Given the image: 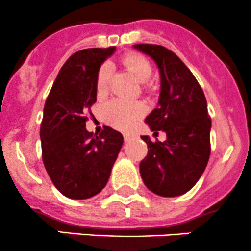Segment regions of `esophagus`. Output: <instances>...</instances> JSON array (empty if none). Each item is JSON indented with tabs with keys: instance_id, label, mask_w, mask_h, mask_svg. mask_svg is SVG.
I'll return each mask as SVG.
<instances>
[{
	"instance_id": "esophagus-1",
	"label": "esophagus",
	"mask_w": 251,
	"mask_h": 251,
	"mask_svg": "<svg viewBox=\"0 0 251 251\" xmlns=\"http://www.w3.org/2000/svg\"><path fill=\"white\" fill-rule=\"evenodd\" d=\"M123 136H125L126 141H129L130 139H133L134 136H135V134H134V133H125V134H123Z\"/></svg>"
}]
</instances>
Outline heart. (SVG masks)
Returning <instances> with one entry per match:
<instances>
[{
    "label": "heart",
    "instance_id": "heart-1",
    "mask_svg": "<svg viewBox=\"0 0 251 251\" xmlns=\"http://www.w3.org/2000/svg\"><path fill=\"white\" fill-rule=\"evenodd\" d=\"M122 64L134 75L139 83H146L152 76L151 63L139 53H126L122 58ZM111 78V64L105 63L100 67L96 75V90L102 94L107 90ZM149 89V86H145ZM144 106L140 102L116 99L105 106L103 115L106 121L118 129H128L138 118L144 115Z\"/></svg>",
    "mask_w": 251,
    "mask_h": 251
}]
</instances>
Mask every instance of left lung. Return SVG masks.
Masks as SVG:
<instances>
[{
	"mask_svg": "<svg viewBox=\"0 0 251 251\" xmlns=\"http://www.w3.org/2000/svg\"><path fill=\"white\" fill-rule=\"evenodd\" d=\"M134 49L149 54L161 74L158 107L146 117L153 135L166 133L165 141L148 144L140 162L144 184L160 197L172 198L189 192L206 168L211 145V118L201 86L182 59L160 45L138 44Z\"/></svg>",
	"mask_w": 251,
	"mask_h": 251,
	"instance_id": "obj_1",
	"label": "left lung"
}]
</instances>
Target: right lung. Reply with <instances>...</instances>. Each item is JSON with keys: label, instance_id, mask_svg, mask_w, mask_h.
Wrapping results in <instances>:
<instances>
[{"label": "right lung", "instance_id": "obj_1", "mask_svg": "<svg viewBox=\"0 0 251 251\" xmlns=\"http://www.w3.org/2000/svg\"><path fill=\"white\" fill-rule=\"evenodd\" d=\"M116 47L85 49L72 54L46 99L40 126L42 161L54 187L71 199H89L106 187L123 144L120 131L105 126L86 130L96 102V75Z\"/></svg>", "mask_w": 251, "mask_h": 251}]
</instances>
